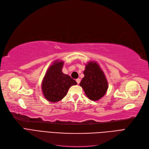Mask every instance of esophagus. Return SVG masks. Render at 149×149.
<instances>
[{
	"mask_svg": "<svg viewBox=\"0 0 149 149\" xmlns=\"http://www.w3.org/2000/svg\"><path fill=\"white\" fill-rule=\"evenodd\" d=\"M76 81V82H77V83H78V84H79V83H80V81H81V79H77Z\"/></svg>",
	"mask_w": 149,
	"mask_h": 149,
	"instance_id": "obj_1",
	"label": "esophagus"
}]
</instances>
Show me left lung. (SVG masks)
I'll list each match as a JSON object with an SVG mask.
<instances>
[{"label":"left lung","instance_id":"left-lung-1","mask_svg":"<svg viewBox=\"0 0 149 149\" xmlns=\"http://www.w3.org/2000/svg\"><path fill=\"white\" fill-rule=\"evenodd\" d=\"M84 77L79 83L86 96L93 101L100 99L107 92L108 82L99 65L95 61H89L86 65Z\"/></svg>","mask_w":149,"mask_h":149}]
</instances>
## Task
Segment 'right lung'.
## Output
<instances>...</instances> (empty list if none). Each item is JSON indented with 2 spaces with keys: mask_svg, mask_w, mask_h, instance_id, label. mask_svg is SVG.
Returning a JSON list of instances; mask_svg holds the SVG:
<instances>
[{
  "mask_svg": "<svg viewBox=\"0 0 149 149\" xmlns=\"http://www.w3.org/2000/svg\"><path fill=\"white\" fill-rule=\"evenodd\" d=\"M64 62L54 61L50 66L42 82V91L45 98L50 102H57L67 94L71 86L76 85L75 80L64 74L62 70Z\"/></svg>",
  "mask_w": 149,
  "mask_h": 149,
  "instance_id": "add662e5",
  "label": "right lung"
}]
</instances>
